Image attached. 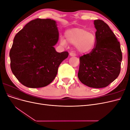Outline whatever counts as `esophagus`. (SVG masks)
<instances>
[{
    "instance_id": "1",
    "label": "esophagus",
    "mask_w": 130,
    "mask_h": 130,
    "mask_svg": "<svg viewBox=\"0 0 130 130\" xmlns=\"http://www.w3.org/2000/svg\"><path fill=\"white\" fill-rule=\"evenodd\" d=\"M69 55H70V56H75V54L74 53H72V52L70 53L69 54Z\"/></svg>"
}]
</instances>
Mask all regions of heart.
Instances as JSON below:
<instances>
[{
	"instance_id": "heart-1",
	"label": "heart",
	"mask_w": 130,
	"mask_h": 130,
	"mask_svg": "<svg viewBox=\"0 0 130 130\" xmlns=\"http://www.w3.org/2000/svg\"><path fill=\"white\" fill-rule=\"evenodd\" d=\"M66 40L60 38L62 45H65L66 41L69 44L75 45L77 52L81 54H88L95 48L96 42L95 35L82 28H74L67 31L65 33Z\"/></svg>"
}]
</instances>
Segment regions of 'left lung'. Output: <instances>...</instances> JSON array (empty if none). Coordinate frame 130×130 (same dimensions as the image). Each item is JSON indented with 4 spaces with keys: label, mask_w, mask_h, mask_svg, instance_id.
Segmentation results:
<instances>
[{
    "label": "left lung",
    "mask_w": 130,
    "mask_h": 130,
    "mask_svg": "<svg viewBox=\"0 0 130 130\" xmlns=\"http://www.w3.org/2000/svg\"><path fill=\"white\" fill-rule=\"evenodd\" d=\"M96 42L92 52L80 57L78 79L92 88L107 87L120 72L122 53L120 43L108 25L94 20Z\"/></svg>",
    "instance_id": "1"
}]
</instances>
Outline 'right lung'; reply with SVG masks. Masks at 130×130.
<instances>
[{
  "mask_svg": "<svg viewBox=\"0 0 130 130\" xmlns=\"http://www.w3.org/2000/svg\"><path fill=\"white\" fill-rule=\"evenodd\" d=\"M58 36L55 21L40 18L29 22L15 35L10 52V67L22 85L41 88L54 80L59 66L69 55L55 49Z\"/></svg>",
  "mask_w": 130,
  "mask_h": 130,
  "instance_id": "add662e5",
  "label": "right lung"
}]
</instances>
